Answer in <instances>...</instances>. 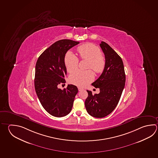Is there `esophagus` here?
<instances>
[{
	"label": "esophagus",
	"mask_w": 158,
	"mask_h": 158,
	"mask_svg": "<svg viewBox=\"0 0 158 158\" xmlns=\"http://www.w3.org/2000/svg\"><path fill=\"white\" fill-rule=\"evenodd\" d=\"M83 90V88H80V87H79V88H78V90H79V91H81V90Z\"/></svg>",
	"instance_id": "34e87169"
}]
</instances>
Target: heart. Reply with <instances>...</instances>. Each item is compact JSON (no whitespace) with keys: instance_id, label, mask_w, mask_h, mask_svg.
Masks as SVG:
<instances>
[{"instance_id":"heart-1","label":"heart","mask_w":158,"mask_h":158,"mask_svg":"<svg viewBox=\"0 0 158 158\" xmlns=\"http://www.w3.org/2000/svg\"><path fill=\"white\" fill-rule=\"evenodd\" d=\"M79 57L81 60L88 61L87 69H91L96 73H101L103 71L106 61L102 55L101 49L97 46L90 43H86L77 48ZM64 63L67 71L72 73L77 68L79 59L74 54L69 51L65 56ZM94 78L93 72L77 70L70 75L69 81L79 86H84L92 82Z\"/></svg>"}]
</instances>
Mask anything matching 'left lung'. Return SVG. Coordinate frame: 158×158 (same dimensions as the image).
<instances>
[{"label": "left lung", "mask_w": 158, "mask_h": 158, "mask_svg": "<svg viewBox=\"0 0 158 158\" xmlns=\"http://www.w3.org/2000/svg\"><path fill=\"white\" fill-rule=\"evenodd\" d=\"M100 46L105 56V67L101 76L92 84L99 88L100 92L93 95L91 91L86 90L88 96L85 102L87 112L95 118L107 116L116 107L126 81L121 57L105 42L102 41Z\"/></svg>", "instance_id": "8db88e82"}]
</instances>
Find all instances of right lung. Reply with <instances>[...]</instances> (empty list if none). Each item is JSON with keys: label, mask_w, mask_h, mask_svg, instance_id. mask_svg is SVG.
I'll list each match as a JSON object with an SVG mask.
<instances>
[{"label": "right lung", "mask_w": 158, "mask_h": 158, "mask_svg": "<svg viewBox=\"0 0 158 158\" xmlns=\"http://www.w3.org/2000/svg\"><path fill=\"white\" fill-rule=\"evenodd\" d=\"M79 42L64 39L55 42L39 56L35 68V88L42 107L51 115L65 116L72 110L75 95V85L69 84L62 90L57 85L65 83L66 68L64 63L67 51Z\"/></svg>", "instance_id": "right-lung-1"}]
</instances>
